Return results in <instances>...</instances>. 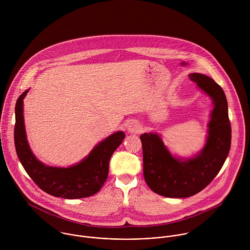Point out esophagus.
I'll return each instance as SVG.
<instances>
[{"mask_svg":"<svg viewBox=\"0 0 250 250\" xmlns=\"http://www.w3.org/2000/svg\"><path fill=\"white\" fill-rule=\"evenodd\" d=\"M127 130H128V132H129L130 134L136 135V134H139V133L142 131V127H141V125H140L138 122L133 121V122H131V123L128 125Z\"/></svg>","mask_w":250,"mask_h":250,"instance_id":"obj_1","label":"esophagus"}]
</instances>
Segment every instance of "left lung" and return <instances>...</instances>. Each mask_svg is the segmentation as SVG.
Returning <instances> with one entry per match:
<instances>
[{
  "label": "left lung",
  "mask_w": 250,
  "mask_h": 250,
  "mask_svg": "<svg viewBox=\"0 0 250 250\" xmlns=\"http://www.w3.org/2000/svg\"><path fill=\"white\" fill-rule=\"evenodd\" d=\"M190 81L213 102L204 147L189 158L171 154L161 135L144 133L143 175L147 186L156 193L170 198H186L205 188L221 169L230 150L231 125L223 89L204 74L191 73Z\"/></svg>",
  "instance_id": "obj_1"
}]
</instances>
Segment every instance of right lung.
I'll return each instance as SVG.
<instances>
[{"instance_id":"right-lung-1","label":"right lung","mask_w":250,"mask_h":250,"mask_svg":"<svg viewBox=\"0 0 250 250\" xmlns=\"http://www.w3.org/2000/svg\"><path fill=\"white\" fill-rule=\"evenodd\" d=\"M29 90L19 96L15 105L14 143L23 167L42 190L53 196L78 199L95 194L107 180L109 159L125 134L122 131L111 134L76 165L68 167L46 166L36 159L27 140L23 104Z\"/></svg>"}]
</instances>
